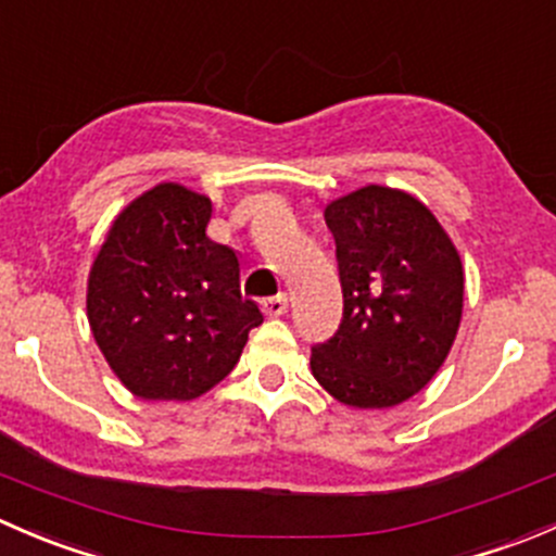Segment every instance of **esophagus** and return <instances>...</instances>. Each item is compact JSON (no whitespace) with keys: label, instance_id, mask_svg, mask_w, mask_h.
I'll use <instances>...</instances> for the list:
<instances>
[{"label":"esophagus","instance_id":"esophagus-1","mask_svg":"<svg viewBox=\"0 0 556 556\" xmlns=\"http://www.w3.org/2000/svg\"><path fill=\"white\" fill-rule=\"evenodd\" d=\"M263 312L266 317H282L288 312V295H274V299L263 301Z\"/></svg>","mask_w":556,"mask_h":556}]
</instances>
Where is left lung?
Returning <instances> with one entry per match:
<instances>
[{
	"instance_id": "1",
	"label": "left lung",
	"mask_w": 556,
	"mask_h": 556,
	"mask_svg": "<svg viewBox=\"0 0 556 556\" xmlns=\"http://www.w3.org/2000/svg\"><path fill=\"white\" fill-rule=\"evenodd\" d=\"M344 314L312 346V374L336 401L390 408L417 395L450 355L463 317V263L433 212L366 185L325 206Z\"/></svg>"
}]
</instances>
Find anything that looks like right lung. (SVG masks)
<instances>
[{"instance_id": "add662e5", "label": "right lung", "mask_w": 556, "mask_h": 556, "mask_svg": "<svg viewBox=\"0 0 556 556\" xmlns=\"http://www.w3.org/2000/svg\"><path fill=\"white\" fill-rule=\"evenodd\" d=\"M212 201L177 182L134 199L88 277L99 350L144 401H193L233 371L263 323L239 288V257L206 237Z\"/></svg>"}]
</instances>
